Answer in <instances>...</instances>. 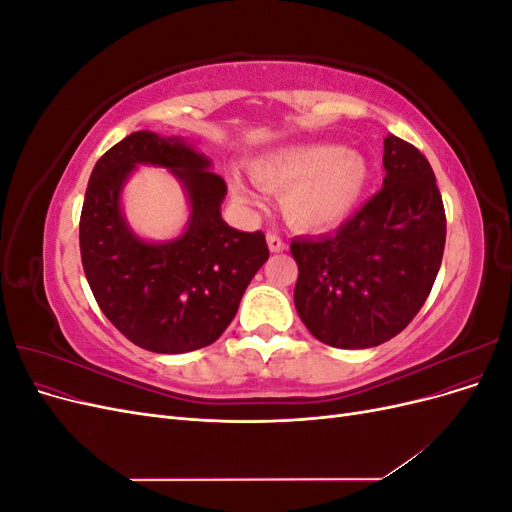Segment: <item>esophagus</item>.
<instances>
[{
  "instance_id": "1",
  "label": "esophagus",
  "mask_w": 512,
  "mask_h": 512,
  "mask_svg": "<svg viewBox=\"0 0 512 512\" xmlns=\"http://www.w3.org/2000/svg\"><path fill=\"white\" fill-rule=\"evenodd\" d=\"M267 245H269V250L271 252H284L286 250V243H284V239L280 237V235H275V232H267Z\"/></svg>"
}]
</instances>
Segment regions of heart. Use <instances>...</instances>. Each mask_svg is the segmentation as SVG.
<instances>
[{
  "label": "heart",
  "instance_id": "b5f03b06",
  "mask_svg": "<svg viewBox=\"0 0 512 512\" xmlns=\"http://www.w3.org/2000/svg\"><path fill=\"white\" fill-rule=\"evenodd\" d=\"M252 175L267 190L284 192L282 207L292 226L327 230L346 222L361 205L369 166L359 153L316 143L271 151L252 164ZM230 183L243 203H256V194L237 175Z\"/></svg>",
  "mask_w": 512,
  "mask_h": 512
}]
</instances>
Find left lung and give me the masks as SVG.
<instances>
[{"mask_svg": "<svg viewBox=\"0 0 512 512\" xmlns=\"http://www.w3.org/2000/svg\"><path fill=\"white\" fill-rule=\"evenodd\" d=\"M382 190L335 232L294 239V307L333 348H374L404 331L442 265L446 215L436 175L414 145L384 138Z\"/></svg>", "mask_w": 512, "mask_h": 512, "instance_id": "1", "label": "left lung"}]
</instances>
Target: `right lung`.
<instances>
[{
  "label": "right lung",
  "instance_id": "obj_1",
  "mask_svg": "<svg viewBox=\"0 0 512 512\" xmlns=\"http://www.w3.org/2000/svg\"><path fill=\"white\" fill-rule=\"evenodd\" d=\"M138 163L168 167L191 200L177 240L136 238L120 211V190ZM181 136L134 132L96 162L87 183L79 241L91 292L121 335L158 354L205 348L235 318L243 292L269 258L265 235L222 220L226 183Z\"/></svg>",
  "mask_w": 512,
  "mask_h": 512
}]
</instances>
